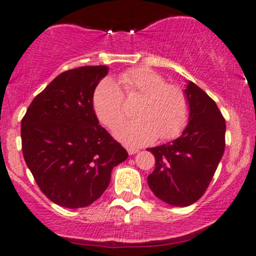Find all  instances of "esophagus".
Listing matches in <instances>:
<instances>
[{"instance_id":"34e87169","label":"esophagus","mask_w":256,"mask_h":256,"mask_svg":"<svg viewBox=\"0 0 256 256\" xmlns=\"http://www.w3.org/2000/svg\"><path fill=\"white\" fill-rule=\"evenodd\" d=\"M138 152H140V150H138V149H136V148H128V152L130 155H134Z\"/></svg>"}]
</instances>
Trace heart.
Listing matches in <instances>:
<instances>
[{"label":"heart","mask_w":256,"mask_h":256,"mask_svg":"<svg viewBox=\"0 0 256 256\" xmlns=\"http://www.w3.org/2000/svg\"><path fill=\"white\" fill-rule=\"evenodd\" d=\"M126 92L140 94L143 100L137 110L140 118L120 122L113 134L128 146H144L155 140L176 137L188 119V102L184 92L149 68H134L119 76ZM98 118L104 125L114 126L124 116V95L119 85L104 79L98 85L92 98Z\"/></svg>","instance_id":"b5f03b06"}]
</instances>
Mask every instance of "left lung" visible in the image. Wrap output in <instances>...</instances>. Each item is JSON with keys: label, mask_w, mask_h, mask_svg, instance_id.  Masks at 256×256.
Returning <instances> with one entry per match:
<instances>
[{"label": "left lung", "mask_w": 256, "mask_h": 256, "mask_svg": "<svg viewBox=\"0 0 256 256\" xmlns=\"http://www.w3.org/2000/svg\"><path fill=\"white\" fill-rule=\"evenodd\" d=\"M184 95L189 119L182 136L148 149L155 156L149 188L176 207L192 204L204 195L225 150L226 125L216 102L190 80Z\"/></svg>", "instance_id": "1"}]
</instances>
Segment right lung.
I'll list each match as a JSON object with an SVG mask.
<instances>
[{
    "mask_svg": "<svg viewBox=\"0 0 256 256\" xmlns=\"http://www.w3.org/2000/svg\"><path fill=\"white\" fill-rule=\"evenodd\" d=\"M108 70L83 66L61 73L22 120L26 165L44 195L61 207L95 202L110 185L112 170L128 156L94 110V92Z\"/></svg>",
    "mask_w": 256,
    "mask_h": 256,
    "instance_id": "1",
    "label": "right lung"
}]
</instances>
